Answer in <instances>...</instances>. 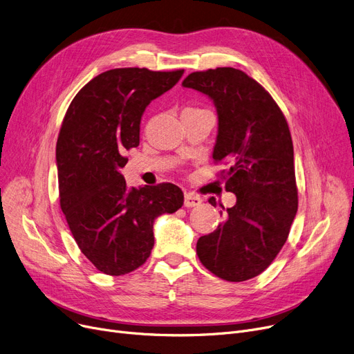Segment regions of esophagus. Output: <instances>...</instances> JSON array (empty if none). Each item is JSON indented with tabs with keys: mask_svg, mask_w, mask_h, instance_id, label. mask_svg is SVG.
<instances>
[{
	"mask_svg": "<svg viewBox=\"0 0 354 354\" xmlns=\"http://www.w3.org/2000/svg\"><path fill=\"white\" fill-rule=\"evenodd\" d=\"M202 202V199L199 198V196H196L195 194H192V192H188V194H185V201H183V203H185V207H188V208H192V207H196V205H199V203Z\"/></svg>",
	"mask_w": 354,
	"mask_h": 354,
	"instance_id": "34e87169",
	"label": "esophagus"
}]
</instances>
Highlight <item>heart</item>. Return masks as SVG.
Returning <instances> with one entry per match:
<instances>
[{
	"instance_id": "heart-1",
	"label": "heart",
	"mask_w": 354,
	"mask_h": 354,
	"mask_svg": "<svg viewBox=\"0 0 354 354\" xmlns=\"http://www.w3.org/2000/svg\"><path fill=\"white\" fill-rule=\"evenodd\" d=\"M185 110H196V109H185Z\"/></svg>"
}]
</instances>
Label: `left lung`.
<instances>
[{
  "mask_svg": "<svg viewBox=\"0 0 354 354\" xmlns=\"http://www.w3.org/2000/svg\"><path fill=\"white\" fill-rule=\"evenodd\" d=\"M182 86L207 95L216 107L212 158L231 163L221 178L236 196L224 222L198 239V258L222 280H250L281 251L299 208L288 123L270 93L238 68L195 71ZM209 203L216 205L214 196Z\"/></svg>",
  "mask_w": 354,
  "mask_h": 354,
  "instance_id": "1",
  "label": "left lung"
}]
</instances>
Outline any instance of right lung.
I'll return each instance as SVG.
<instances>
[{
  "instance_id": "1",
  "label": "right lung",
  "mask_w": 354,
  "mask_h": 354,
  "mask_svg": "<svg viewBox=\"0 0 354 354\" xmlns=\"http://www.w3.org/2000/svg\"><path fill=\"white\" fill-rule=\"evenodd\" d=\"M183 70H107L74 97L60 129L55 160L60 207L80 251L99 271L124 275L146 263L153 221L183 205L174 183L129 189L120 167L139 146L146 106L172 88Z\"/></svg>"
}]
</instances>
